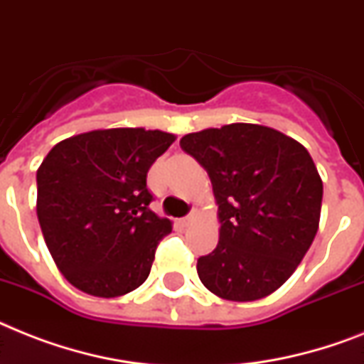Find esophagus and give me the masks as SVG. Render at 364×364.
Here are the masks:
<instances>
[{
  "mask_svg": "<svg viewBox=\"0 0 364 364\" xmlns=\"http://www.w3.org/2000/svg\"><path fill=\"white\" fill-rule=\"evenodd\" d=\"M196 218H198V211H192L191 215H188V217H185V218H183L181 223L185 224V226H188V224H192V223H194V220H196Z\"/></svg>",
  "mask_w": 364,
  "mask_h": 364,
  "instance_id": "esophagus-1",
  "label": "esophagus"
}]
</instances>
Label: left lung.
Listing matches in <instances>:
<instances>
[{"mask_svg": "<svg viewBox=\"0 0 364 364\" xmlns=\"http://www.w3.org/2000/svg\"><path fill=\"white\" fill-rule=\"evenodd\" d=\"M208 172L218 205V245L198 259L220 299H264L294 274L320 226L323 183L306 147L256 123L203 129L179 140Z\"/></svg>", "mask_w": 364, "mask_h": 364, "instance_id": "obj_1", "label": "left lung"}]
</instances>
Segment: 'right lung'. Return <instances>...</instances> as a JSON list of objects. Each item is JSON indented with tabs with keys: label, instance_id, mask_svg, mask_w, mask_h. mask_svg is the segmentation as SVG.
Returning <instances> with one entry per match:
<instances>
[{
	"label": "right lung",
	"instance_id": "add662e5",
	"mask_svg": "<svg viewBox=\"0 0 364 364\" xmlns=\"http://www.w3.org/2000/svg\"><path fill=\"white\" fill-rule=\"evenodd\" d=\"M176 134L141 127L65 138L37 170V217L54 264L95 297H119L146 282L172 220L149 209L146 177Z\"/></svg>",
	"mask_w": 364,
	"mask_h": 364
}]
</instances>
